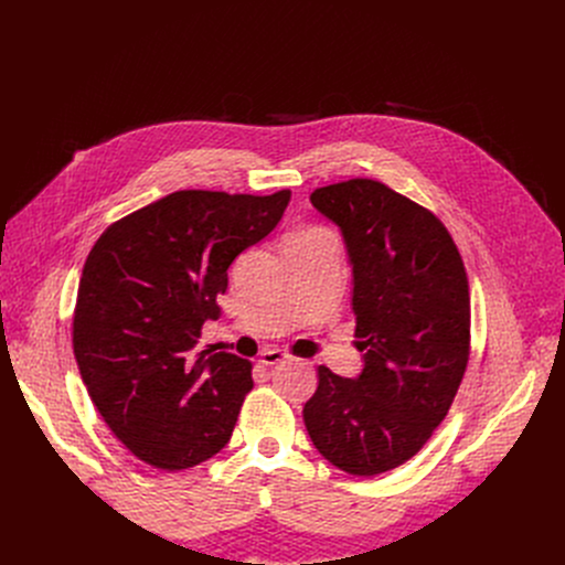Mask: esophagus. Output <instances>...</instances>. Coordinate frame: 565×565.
I'll list each match as a JSON object with an SVG mask.
<instances>
[{
    "instance_id": "34e87169",
    "label": "esophagus",
    "mask_w": 565,
    "mask_h": 565,
    "mask_svg": "<svg viewBox=\"0 0 565 565\" xmlns=\"http://www.w3.org/2000/svg\"><path fill=\"white\" fill-rule=\"evenodd\" d=\"M286 358H288V355H286L281 349H264L262 355H259V362H262L264 366H273V364L284 362Z\"/></svg>"
}]
</instances>
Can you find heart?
I'll list each match as a JSON object with an SVG mask.
<instances>
[{"label":"heart","mask_w":565,"mask_h":565,"mask_svg":"<svg viewBox=\"0 0 565 565\" xmlns=\"http://www.w3.org/2000/svg\"><path fill=\"white\" fill-rule=\"evenodd\" d=\"M317 232H327V230H321V227H303V230H297V232H292L288 236H308V234H317Z\"/></svg>","instance_id":"obj_1"}]
</instances>
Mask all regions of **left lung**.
<instances>
[{
    "mask_svg": "<svg viewBox=\"0 0 565 565\" xmlns=\"http://www.w3.org/2000/svg\"><path fill=\"white\" fill-rule=\"evenodd\" d=\"M310 203L344 238L364 366H319L303 423L331 465L375 476L416 456L451 407L469 360L467 273L447 227L384 183L351 179Z\"/></svg>",
    "mask_w": 565,
    "mask_h": 565,
    "instance_id": "1",
    "label": "left lung"
}]
</instances>
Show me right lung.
<instances>
[{
	"mask_svg": "<svg viewBox=\"0 0 565 565\" xmlns=\"http://www.w3.org/2000/svg\"><path fill=\"white\" fill-rule=\"evenodd\" d=\"M288 201L290 190H181L111 223L92 248L73 353L100 416L147 465L188 469L227 445L253 364L196 344L218 315L227 268L275 230Z\"/></svg>",
	"mask_w": 565,
	"mask_h": 565,
	"instance_id": "1",
	"label": "right lung"
}]
</instances>
